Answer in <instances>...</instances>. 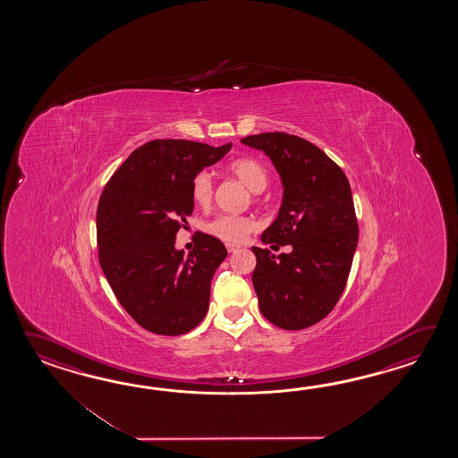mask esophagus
Instances as JSON below:
<instances>
[{
  "label": "esophagus",
  "mask_w": 458,
  "mask_h": 458,
  "mask_svg": "<svg viewBox=\"0 0 458 458\" xmlns=\"http://www.w3.org/2000/svg\"><path fill=\"white\" fill-rule=\"evenodd\" d=\"M239 247L241 245H237V243H227V252H235Z\"/></svg>",
  "instance_id": "34e87169"
}]
</instances>
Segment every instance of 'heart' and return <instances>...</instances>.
I'll return each instance as SVG.
<instances>
[{
  "label": "heart",
  "mask_w": 458,
  "mask_h": 458,
  "mask_svg": "<svg viewBox=\"0 0 458 458\" xmlns=\"http://www.w3.org/2000/svg\"><path fill=\"white\" fill-rule=\"evenodd\" d=\"M227 170L241 180L253 193H260L268 185V170L260 160L253 157L233 158ZM215 196V182L208 172H198L191 180V198L196 206L208 208ZM255 229V223L247 216L217 215L208 221L205 231L216 239L227 243H237Z\"/></svg>",
  "instance_id": "1"
}]
</instances>
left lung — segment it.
I'll list each match as a JSON object with an SVG mask.
<instances>
[{"mask_svg":"<svg viewBox=\"0 0 458 458\" xmlns=\"http://www.w3.org/2000/svg\"><path fill=\"white\" fill-rule=\"evenodd\" d=\"M241 142L270 157L282 178V208L262 242L293 247L278 257L252 247L260 311L276 327L306 329L334 310L351 273L359 225L349 180L302 137L263 132Z\"/></svg>","mask_w":458,"mask_h":458,"instance_id":"left-lung-1","label":"left lung"}]
</instances>
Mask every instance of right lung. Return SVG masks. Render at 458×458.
<instances>
[{"label": "right lung", "mask_w": 458, "mask_h": 458, "mask_svg": "<svg viewBox=\"0 0 458 458\" xmlns=\"http://www.w3.org/2000/svg\"><path fill=\"white\" fill-rule=\"evenodd\" d=\"M231 147L150 140L127 157L101 193L99 265L117 301L147 331L180 335L205 319L211 280L227 250L219 239L199 233L185 255L176 250L175 237L193 213V176Z\"/></svg>", "instance_id": "1"}]
</instances>
